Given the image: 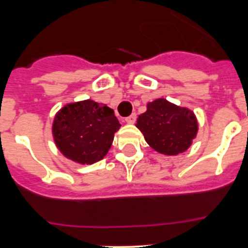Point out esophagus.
I'll return each mask as SVG.
<instances>
[{
	"mask_svg": "<svg viewBox=\"0 0 248 248\" xmlns=\"http://www.w3.org/2000/svg\"><path fill=\"white\" fill-rule=\"evenodd\" d=\"M136 119H137V115L132 114V115H129L128 117H126V119H124V121H126L128 124H134V122H136Z\"/></svg>",
	"mask_w": 248,
	"mask_h": 248,
	"instance_id": "esophagus-1",
	"label": "esophagus"
}]
</instances>
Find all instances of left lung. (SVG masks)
Wrapping results in <instances>:
<instances>
[{
	"instance_id": "obj_1",
	"label": "left lung",
	"mask_w": 248,
	"mask_h": 248,
	"mask_svg": "<svg viewBox=\"0 0 248 248\" xmlns=\"http://www.w3.org/2000/svg\"><path fill=\"white\" fill-rule=\"evenodd\" d=\"M136 126L147 144L166 156H176L188 150L199 128L196 114L191 109L164 98L149 102L146 111L137 119Z\"/></svg>"
}]
</instances>
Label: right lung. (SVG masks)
Returning a JSON list of instances; mask_svg holds the SVG:
<instances>
[{
  "label": "right lung",
  "mask_w": 248,
  "mask_h": 248,
  "mask_svg": "<svg viewBox=\"0 0 248 248\" xmlns=\"http://www.w3.org/2000/svg\"><path fill=\"white\" fill-rule=\"evenodd\" d=\"M120 127L111 108L85 99L67 103L55 114L51 133L66 158L79 164H93L107 156Z\"/></svg>",
  "instance_id": "obj_1"
}]
</instances>
